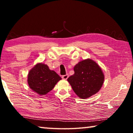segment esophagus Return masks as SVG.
I'll use <instances>...</instances> for the list:
<instances>
[{
  "mask_svg": "<svg viewBox=\"0 0 133 133\" xmlns=\"http://www.w3.org/2000/svg\"><path fill=\"white\" fill-rule=\"evenodd\" d=\"M69 77V75H63L62 76V78H63L64 80H67Z\"/></svg>",
  "mask_w": 133,
  "mask_h": 133,
  "instance_id": "obj_1",
  "label": "esophagus"
}]
</instances>
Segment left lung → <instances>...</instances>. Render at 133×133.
Instances as JSON below:
<instances>
[{"label": "left lung", "mask_w": 133, "mask_h": 133, "mask_svg": "<svg viewBox=\"0 0 133 133\" xmlns=\"http://www.w3.org/2000/svg\"><path fill=\"white\" fill-rule=\"evenodd\" d=\"M75 74L67 78L73 91L81 98H87L100 90L104 82L102 69L93 60H84L74 67Z\"/></svg>", "instance_id": "8db88e82"}]
</instances>
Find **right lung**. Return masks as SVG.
<instances>
[{
    "label": "right lung",
    "mask_w": 133,
    "mask_h": 133,
    "mask_svg": "<svg viewBox=\"0 0 133 133\" xmlns=\"http://www.w3.org/2000/svg\"><path fill=\"white\" fill-rule=\"evenodd\" d=\"M62 79L55 71L46 64H37L29 71L28 83L30 88L40 95H44L52 90Z\"/></svg>",
    "instance_id": "1"
}]
</instances>
